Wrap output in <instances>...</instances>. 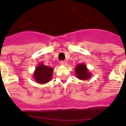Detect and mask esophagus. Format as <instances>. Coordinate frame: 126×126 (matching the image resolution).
<instances>
[{"label": "esophagus", "mask_w": 126, "mask_h": 126, "mask_svg": "<svg viewBox=\"0 0 126 126\" xmlns=\"http://www.w3.org/2000/svg\"><path fill=\"white\" fill-rule=\"evenodd\" d=\"M60 64L62 65H66V61H60Z\"/></svg>", "instance_id": "34e87169"}]
</instances>
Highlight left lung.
<instances>
[{
  "instance_id": "8db88e82",
  "label": "left lung",
  "mask_w": 126,
  "mask_h": 126,
  "mask_svg": "<svg viewBox=\"0 0 126 126\" xmlns=\"http://www.w3.org/2000/svg\"><path fill=\"white\" fill-rule=\"evenodd\" d=\"M75 72L78 78L83 80L88 79L91 76V74L88 71L85 64H79L76 66Z\"/></svg>"
}]
</instances>
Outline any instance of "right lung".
I'll list each match as a JSON object with an SVG mask.
<instances>
[{"label": "right lung", "mask_w": 126, "mask_h": 126, "mask_svg": "<svg viewBox=\"0 0 126 126\" xmlns=\"http://www.w3.org/2000/svg\"><path fill=\"white\" fill-rule=\"evenodd\" d=\"M53 68L50 66L40 63L35 68L33 77L35 80L39 83H46L52 79Z\"/></svg>", "instance_id": "1"}]
</instances>
